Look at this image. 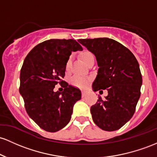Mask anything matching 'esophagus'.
I'll list each match as a JSON object with an SVG mask.
<instances>
[{
    "mask_svg": "<svg viewBox=\"0 0 157 157\" xmlns=\"http://www.w3.org/2000/svg\"><path fill=\"white\" fill-rule=\"evenodd\" d=\"M87 93V90H82V97H84V96H85L86 94Z\"/></svg>",
    "mask_w": 157,
    "mask_h": 157,
    "instance_id": "34e87169",
    "label": "esophagus"
}]
</instances>
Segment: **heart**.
I'll return each mask as SVG.
<instances>
[{
  "instance_id": "1",
  "label": "heart",
  "mask_w": 157,
  "mask_h": 157,
  "mask_svg": "<svg viewBox=\"0 0 157 157\" xmlns=\"http://www.w3.org/2000/svg\"><path fill=\"white\" fill-rule=\"evenodd\" d=\"M81 56H82V59L84 62L87 64V61L90 59L91 57H93V55L89 51H84L83 52H82L81 54ZM71 59L72 57L69 58V59L67 60L66 63V69L68 70L70 68V64H71ZM90 82V78H88L87 76H81V75H75V76H73V78L70 79V83H71L72 85H73L74 87H84L87 85L88 83Z\"/></svg>"
}]
</instances>
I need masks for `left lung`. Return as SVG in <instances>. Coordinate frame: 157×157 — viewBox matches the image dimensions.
<instances>
[{
    "label": "left lung",
    "mask_w": 157,
    "mask_h": 157,
    "mask_svg": "<svg viewBox=\"0 0 157 157\" xmlns=\"http://www.w3.org/2000/svg\"><path fill=\"white\" fill-rule=\"evenodd\" d=\"M78 42L97 61L93 91L108 92L105 100L99 96L90 107L93 120L104 131L119 130L133 117L140 97L142 78L138 61L128 48L111 38L79 39Z\"/></svg>",
    "instance_id": "8db88e82"
}]
</instances>
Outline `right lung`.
Masks as SVG:
<instances>
[{"label":"right lung","instance_id":"1","mask_svg":"<svg viewBox=\"0 0 157 157\" xmlns=\"http://www.w3.org/2000/svg\"><path fill=\"white\" fill-rule=\"evenodd\" d=\"M77 50L83 49L75 40H47L36 46L23 63L19 91L29 117L46 131L64 128L74 105L82 98L80 90L61 80L67 61ZM58 83L63 84V92L53 90Z\"/></svg>","mask_w":157,"mask_h":157}]
</instances>
